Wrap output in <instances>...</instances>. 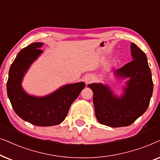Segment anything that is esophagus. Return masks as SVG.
Here are the masks:
<instances>
[{
    "instance_id": "esophagus-1",
    "label": "esophagus",
    "mask_w": 160,
    "mask_h": 160,
    "mask_svg": "<svg viewBox=\"0 0 160 160\" xmlns=\"http://www.w3.org/2000/svg\"><path fill=\"white\" fill-rule=\"evenodd\" d=\"M92 80H93V78L91 75H86L84 77V81L87 84L89 83V82H91Z\"/></svg>"
}]
</instances>
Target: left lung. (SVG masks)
<instances>
[{"mask_svg":"<svg viewBox=\"0 0 160 160\" xmlns=\"http://www.w3.org/2000/svg\"><path fill=\"white\" fill-rule=\"evenodd\" d=\"M132 61L114 72L119 79H127L121 97L107 84L91 83L95 116L102 124L110 127H127L146 112L153 93L152 72L146 55L131 43Z\"/></svg>","mask_w":160,"mask_h":160,"instance_id":"left-lung-1","label":"left lung"}]
</instances>
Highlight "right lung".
Listing matches in <instances>:
<instances>
[{
  "label": "right lung",
  "mask_w": 160,
  "mask_h": 160,
  "mask_svg": "<svg viewBox=\"0 0 160 160\" xmlns=\"http://www.w3.org/2000/svg\"><path fill=\"white\" fill-rule=\"evenodd\" d=\"M44 43L34 42L20 51L11 66L6 84L8 97L18 116L40 127L58 125L64 120L72 102L85 88L83 82L67 84L44 97L30 95L22 87L25 74L43 53Z\"/></svg>",
  "instance_id": "1"
}]
</instances>
